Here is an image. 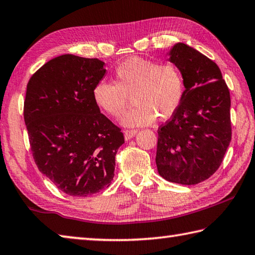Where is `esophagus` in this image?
<instances>
[{
    "instance_id": "obj_1",
    "label": "esophagus",
    "mask_w": 255,
    "mask_h": 255,
    "mask_svg": "<svg viewBox=\"0 0 255 255\" xmlns=\"http://www.w3.org/2000/svg\"><path fill=\"white\" fill-rule=\"evenodd\" d=\"M124 133H125V139L129 140V139H131V138L136 135L137 130H135V129H127V130L124 131Z\"/></svg>"
}]
</instances>
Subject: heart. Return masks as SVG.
<instances>
[{"label": "heart", "mask_w": 255, "mask_h": 255, "mask_svg": "<svg viewBox=\"0 0 255 255\" xmlns=\"http://www.w3.org/2000/svg\"><path fill=\"white\" fill-rule=\"evenodd\" d=\"M184 94V76L175 63L159 64L133 57L116 68L114 83L99 82L92 98L104 113L118 117L130 97L133 105L122 116L120 123L135 127L149 125L155 118L159 122L172 118Z\"/></svg>", "instance_id": "1"}]
</instances>
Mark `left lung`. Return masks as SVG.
Instances as JSON below:
<instances>
[{"label": "left lung", "mask_w": 255, "mask_h": 255, "mask_svg": "<svg viewBox=\"0 0 255 255\" xmlns=\"http://www.w3.org/2000/svg\"><path fill=\"white\" fill-rule=\"evenodd\" d=\"M169 61L183 73L185 94L158 129L156 165L168 182L195 185L219 169L230 145V91L217 64L187 44L176 43Z\"/></svg>", "instance_id": "1"}]
</instances>
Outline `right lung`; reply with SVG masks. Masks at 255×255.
<instances>
[{
	"instance_id": "obj_1",
	"label": "right lung",
	"mask_w": 255,
	"mask_h": 255,
	"mask_svg": "<svg viewBox=\"0 0 255 255\" xmlns=\"http://www.w3.org/2000/svg\"><path fill=\"white\" fill-rule=\"evenodd\" d=\"M99 59L63 54L30 78L24 122L33 159L60 191L86 197L108 187L124 133L92 98L103 79Z\"/></svg>"
}]
</instances>
